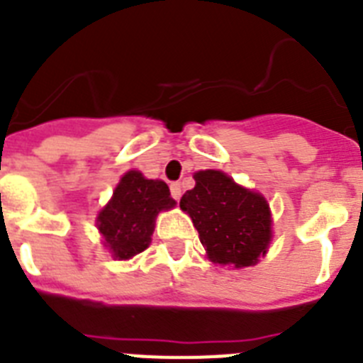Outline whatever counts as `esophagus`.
Masks as SVG:
<instances>
[{
    "label": "esophagus",
    "instance_id": "esophagus-1",
    "mask_svg": "<svg viewBox=\"0 0 363 363\" xmlns=\"http://www.w3.org/2000/svg\"><path fill=\"white\" fill-rule=\"evenodd\" d=\"M171 196L174 198L176 201L182 198V185L178 184V182H174V184H171Z\"/></svg>",
    "mask_w": 363,
    "mask_h": 363
}]
</instances>
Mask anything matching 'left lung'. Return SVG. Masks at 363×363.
<instances>
[{
    "label": "left lung",
    "instance_id": "obj_1",
    "mask_svg": "<svg viewBox=\"0 0 363 363\" xmlns=\"http://www.w3.org/2000/svg\"><path fill=\"white\" fill-rule=\"evenodd\" d=\"M194 179L179 207L192 218L209 258L238 269L255 265L272 236L267 201L220 171H200Z\"/></svg>",
    "mask_w": 363,
    "mask_h": 363
}]
</instances>
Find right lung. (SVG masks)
<instances>
[{"mask_svg": "<svg viewBox=\"0 0 363 363\" xmlns=\"http://www.w3.org/2000/svg\"><path fill=\"white\" fill-rule=\"evenodd\" d=\"M174 205L165 182L147 179L138 171L127 172L118 184L112 200L98 214V229L114 258L129 259L145 251L152 236L156 214Z\"/></svg>", "mask_w": 363, "mask_h": 363, "instance_id": "right-lung-1", "label": "right lung"}]
</instances>
